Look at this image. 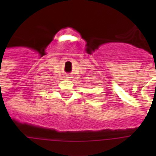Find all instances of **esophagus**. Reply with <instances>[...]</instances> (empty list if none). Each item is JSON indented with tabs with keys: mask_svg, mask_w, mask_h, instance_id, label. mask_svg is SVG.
<instances>
[{
	"mask_svg": "<svg viewBox=\"0 0 156 156\" xmlns=\"http://www.w3.org/2000/svg\"><path fill=\"white\" fill-rule=\"evenodd\" d=\"M66 79H72V76L70 75H66V77H64Z\"/></svg>",
	"mask_w": 156,
	"mask_h": 156,
	"instance_id": "esophagus-1",
	"label": "esophagus"
}]
</instances>
